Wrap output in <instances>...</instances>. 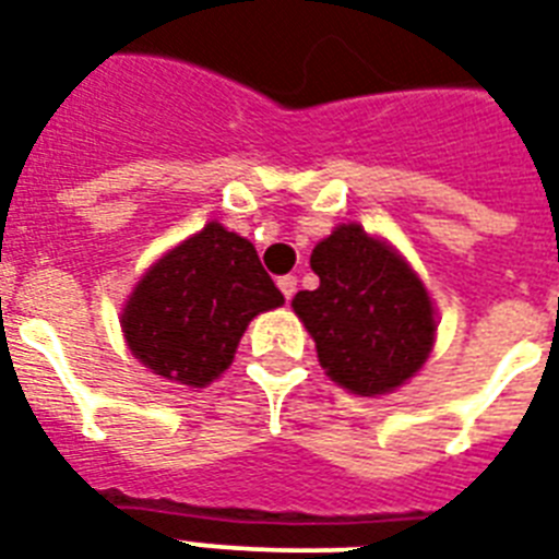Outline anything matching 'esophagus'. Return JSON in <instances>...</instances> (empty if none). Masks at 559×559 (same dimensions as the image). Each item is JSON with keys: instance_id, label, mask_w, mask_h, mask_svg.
I'll return each instance as SVG.
<instances>
[{"instance_id": "1", "label": "esophagus", "mask_w": 559, "mask_h": 559, "mask_svg": "<svg viewBox=\"0 0 559 559\" xmlns=\"http://www.w3.org/2000/svg\"><path fill=\"white\" fill-rule=\"evenodd\" d=\"M296 284H298L296 275H281V278H278V287H281V293H284V298H287V301L296 296Z\"/></svg>"}]
</instances>
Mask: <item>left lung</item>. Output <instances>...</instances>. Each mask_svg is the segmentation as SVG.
Masks as SVG:
<instances>
[{"mask_svg": "<svg viewBox=\"0 0 559 559\" xmlns=\"http://www.w3.org/2000/svg\"><path fill=\"white\" fill-rule=\"evenodd\" d=\"M310 266L319 287L301 289L293 310L328 377L362 397L415 377L432 350L435 313L408 263L348 223L316 246Z\"/></svg>", "mask_w": 559, "mask_h": 559, "instance_id": "1", "label": "left lung"}]
</instances>
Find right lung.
I'll list each match as a JSON object with an SVG mask.
<instances>
[{
	"mask_svg": "<svg viewBox=\"0 0 559 559\" xmlns=\"http://www.w3.org/2000/svg\"><path fill=\"white\" fill-rule=\"evenodd\" d=\"M281 305L254 246L209 223L144 275L121 328L153 373L202 389L231 366L246 324Z\"/></svg>",
	"mask_w": 559,
	"mask_h": 559,
	"instance_id": "add662e5",
	"label": "right lung"
}]
</instances>
